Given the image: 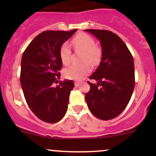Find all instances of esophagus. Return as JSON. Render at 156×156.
<instances>
[{"label":"esophagus","mask_w":156,"mask_h":156,"mask_svg":"<svg viewBox=\"0 0 156 156\" xmlns=\"http://www.w3.org/2000/svg\"><path fill=\"white\" fill-rule=\"evenodd\" d=\"M80 82H78V81H76L75 82V86H76V87H78V86L80 85Z\"/></svg>","instance_id":"esophagus-1"}]
</instances>
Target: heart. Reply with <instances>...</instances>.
<instances>
[{
  "label": "heart",
  "mask_w": 156,
  "mask_h": 156,
  "mask_svg": "<svg viewBox=\"0 0 156 156\" xmlns=\"http://www.w3.org/2000/svg\"><path fill=\"white\" fill-rule=\"evenodd\" d=\"M73 44L78 50L83 51L81 62L85 63L78 65H71L64 70V76L67 79L82 80L92 70L90 64L95 65L100 62L101 58V51L95 46V42L92 37L87 34H79L73 39ZM61 60L64 65H67L70 62L71 50L69 44L64 42L59 50Z\"/></svg>",
  "instance_id": "heart-1"
}]
</instances>
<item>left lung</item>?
I'll return each instance as SVG.
<instances>
[{
	"instance_id": "1",
	"label": "left lung",
	"mask_w": 156,
	"mask_h": 156,
	"mask_svg": "<svg viewBox=\"0 0 156 156\" xmlns=\"http://www.w3.org/2000/svg\"><path fill=\"white\" fill-rule=\"evenodd\" d=\"M100 40L102 58L99 67L89 77L90 90L85 99L90 112L103 120L114 119L129 103L135 87L133 58L125 42L106 30L87 29Z\"/></svg>"
}]
</instances>
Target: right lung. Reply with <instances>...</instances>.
<instances>
[{
	"mask_svg": "<svg viewBox=\"0 0 156 156\" xmlns=\"http://www.w3.org/2000/svg\"><path fill=\"white\" fill-rule=\"evenodd\" d=\"M76 31H43L31 41L23 54L20 83L24 97L34 114L45 122H58L67 112L74 83L64 80L56 87L53 83L60 79L61 46Z\"/></svg>",
	"mask_w": 156,
	"mask_h": 156,
	"instance_id": "add662e5",
	"label": "right lung"
}]
</instances>
